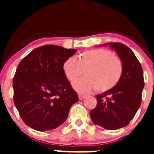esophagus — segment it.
I'll return each instance as SVG.
<instances>
[{"label": "esophagus", "mask_w": 154, "mask_h": 154, "mask_svg": "<svg viewBox=\"0 0 154 154\" xmlns=\"http://www.w3.org/2000/svg\"><path fill=\"white\" fill-rule=\"evenodd\" d=\"M84 98H85V96H84V95H82V94H79V99L80 100L83 99Z\"/></svg>", "instance_id": "esophagus-1"}]
</instances>
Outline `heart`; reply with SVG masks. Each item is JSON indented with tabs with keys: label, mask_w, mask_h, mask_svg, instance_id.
<instances>
[{
	"label": "heart",
	"mask_w": 154,
	"mask_h": 154,
	"mask_svg": "<svg viewBox=\"0 0 154 154\" xmlns=\"http://www.w3.org/2000/svg\"><path fill=\"white\" fill-rule=\"evenodd\" d=\"M65 78L74 82L85 72V77L76 82L75 89L79 92H89L96 89L106 92L117 85L123 74V63L117 55L103 48L83 51L77 58H68L62 65Z\"/></svg>",
	"instance_id": "heart-1"
}]
</instances>
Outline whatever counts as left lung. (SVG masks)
Returning a JSON list of instances; mask_svg holds the SVG:
<instances>
[{"label": "left lung", "instance_id": "1", "mask_svg": "<svg viewBox=\"0 0 154 154\" xmlns=\"http://www.w3.org/2000/svg\"><path fill=\"white\" fill-rule=\"evenodd\" d=\"M109 45L122 61L123 74L113 89L96 95L97 105L90 111V117L96 125L106 130H117L127 126L140 106L143 72L130 48L119 42Z\"/></svg>", "mask_w": 154, "mask_h": 154}]
</instances>
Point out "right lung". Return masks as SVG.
<instances>
[{"label":"right lung","mask_w":154,"mask_h":154,"mask_svg":"<svg viewBox=\"0 0 154 154\" xmlns=\"http://www.w3.org/2000/svg\"><path fill=\"white\" fill-rule=\"evenodd\" d=\"M76 51L47 45L34 49L18 64L13 99L27 126L42 132L54 130L66 120L79 97L65 78L62 65Z\"/></svg>","instance_id":"right-lung-1"}]
</instances>
